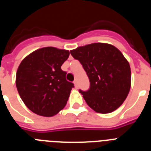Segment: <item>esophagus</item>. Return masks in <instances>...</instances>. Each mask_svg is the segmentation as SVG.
<instances>
[{"instance_id":"34e87169","label":"esophagus","mask_w":151,"mask_h":151,"mask_svg":"<svg viewBox=\"0 0 151 151\" xmlns=\"http://www.w3.org/2000/svg\"><path fill=\"white\" fill-rule=\"evenodd\" d=\"M74 85H75V87H76V88H78V82H77V80H75L74 81Z\"/></svg>"}]
</instances>
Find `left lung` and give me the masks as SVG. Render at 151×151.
Returning a JSON list of instances; mask_svg holds the SVG:
<instances>
[{
	"instance_id": "8db88e82",
	"label": "left lung",
	"mask_w": 151,
	"mask_h": 151,
	"mask_svg": "<svg viewBox=\"0 0 151 151\" xmlns=\"http://www.w3.org/2000/svg\"><path fill=\"white\" fill-rule=\"evenodd\" d=\"M78 60L90 81L87 91L79 92L91 109L109 113L122 105L131 87V69L116 47L104 43H93L70 50Z\"/></svg>"
}]
</instances>
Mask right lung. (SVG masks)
Wrapping results in <instances>:
<instances>
[{
	"label": "right lung",
	"mask_w": 151,
	"mask_h": 151,
	"mask_svg": "<svg viewBox=\"0 0 151 151\" xmlns=\"http://www.w3.org/2000/svg\"><path fill=\"white\" fill-rule=\"evenodd\" d=\"M69 50L47 47L38 49L19 66L16 78L21 99L33 113L53 116L66 106L74 84L66 78L61 66Z\"/></svg>",
	"instance_id": "right-lung-1"
}]
</instances>
